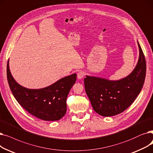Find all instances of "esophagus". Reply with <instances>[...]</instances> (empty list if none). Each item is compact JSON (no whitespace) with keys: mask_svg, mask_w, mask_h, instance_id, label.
I'll return each mask as SVG.
<instances>
[{"mask_svg":"<svg viewBox=\"0 0 153 153\" xmlns=\"http://www.w3.org/2000/svg\"><path fill=\"white\" fill-rule=\"evenodd\" d=\"M85 75V73L83 71H79L77 74V76L78 79H82Z\"/></svg>","mask_w":153,"mask_h":153,"instance_id":"obj_1","label":"esophagus"}]
</instances>
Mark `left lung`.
<instances>
[{
  "mask_svg": "<svg viewBox=\"0 0 153 153\" xmlns=\"http://www.w3.org/2000/svg\"><path fill=\"white\" fill-rule=\"evenodd\" d=\"M139 60L129 75L118 81L86 76L85 91L93 110L103 116L120 114L131 105L140 94L146 77V63L140 43Z\"/></svg>",
  "mask_w": 153,
  "mask_h": 153,
  "instance_id": "left-lung-1",
  "label": "left lung"
}]
</instances>
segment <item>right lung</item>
<instances>
[{
	"instance_id": "right-lung-1",
	"label": "right lung",
	"mask_w": 153,
	"mask_h": 153,
	"mask_svg": "<svg viewBox=\"0 0 153 153\" xmlns=\"http://www.w3.org/2000/svg\"><path fill=\"white\" fill-rule=\"evenodd\" d=\"M7 76L10 90L18 103L29 113L45 121L59 120L65 114L67 98L76 79L74 74L44 88L27 89L19 85L12 77L9 60Z\"/></svg>"
}]
</instances>
